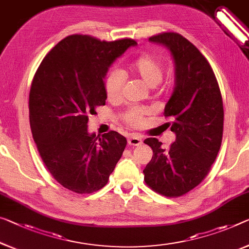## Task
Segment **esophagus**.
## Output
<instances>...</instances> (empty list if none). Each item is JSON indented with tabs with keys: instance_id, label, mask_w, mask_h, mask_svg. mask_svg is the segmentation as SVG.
Returning <instances> with one entry per match:
<instances>
[{
	"instance_id": "esophagus-1",
	"label": "esophagus",
	"mask_w": 249,
	"mask_h": 249,
	"mask_svg": "<svg viewBox=\"0 0 249 249\" xmlns=\"http://www.w3.org/2000/svg\"><path fill=\"white\" fill-rule=\"evenodd\" d=\"M128 143L130 144V146H139V144L142 143V139L138 136L132 135L131 137L128 138Z\"/></svg>"
}]
</instances>
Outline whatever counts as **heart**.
<instances>
[{
    "instance_id": "1",
    "label": "heart",
    "mask_w": 249,
    "mask_h": 249,
    "mask_svg": "<svg viewBox=\"0 0 249 249\" xmlns=\"http://www.w3.org/2000/svg\"><path fill=\"white\" fill-rule=\"evenodd\" d=\"M131 73L140 79L149 88H156L163 76L162 64L155 56L143 54L130 64ZM125 81L124 73L119 69H113L108 73L105 81L107 99L111 102L119 101ZM124 121L131 127H140L143 124L144 112L140 109H130L124 114Z\"/></svg>"
}]
</instances>
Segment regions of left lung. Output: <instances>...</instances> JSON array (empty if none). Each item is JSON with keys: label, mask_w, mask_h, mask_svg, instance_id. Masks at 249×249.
I'll return each mask as SVG.
<instances>
[{"label": "left lung", "mask_w": 249, "mask_h": 249, "mask_svg": "<svg viewBox=\"0 0 249 249\" xmlns=\"http://www.w3.org/2000/svg\"><path fill=\"white\" fill-rule=\"evenodd\" d=\"M149 41L169 50L175 63L176 87L163 114L176 140L168 149L156 138L144 140L154 151L144 181L163 196L178 197L199 185L215 161L223 138V99L208 61L186 37L167 32Z\"/></svg>", "instance_id": "left-lung-1"}]
</instances>
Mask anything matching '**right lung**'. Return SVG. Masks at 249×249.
<instances>
[{
	"label": "right lung",
	"mask_w": 249,
	"mask_h": 249,
	"mask_svg": "<svg viewBox=\"0 0 249 249\" xmlns=\"http://www.w3.org/2000/svg\"><path fill=\"white\" fill-rule=\"evenodd\" d=\"M137 42L69 36L42 60L29 98L34 142L48 170L64 188L91 194L107 185L127 139L117 131L95 137L90 114L105 106L109 68Z\"/></svg>",
	"instance_id": "add662e5"
}]
</instances>
